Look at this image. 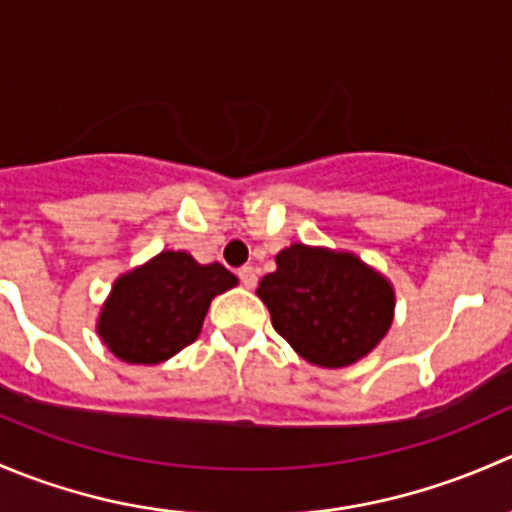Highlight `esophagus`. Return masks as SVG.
Returning <instances> with one entry per match:
<instances>
[{"instance_id": "esophagus-1", "label": "esophagus", "mask_w": 512, "mask_h": 512, "mask_svg": "<svg viewBox=\"0 0 512 512\" xmlns=\"http://www.w3.org/2000/svg\"><path fill=\"white\" fill-rule=\"evenodd\" d=\"M237 275H240L242 287L252 289V287L257 285V272H255V267H240V272H237Z\"/></svg>"}]
</instances>
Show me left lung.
Here are the masks:
<instances>
[{
    "label": "left lung",
    "instance_id": "obj_1",
    "mask_svg": "<svg viewBox=\"0 0 512 512\" xmlns=\"http://www.w3.org/2000/svg\"><path fill=\"white\" fill-rule=\"evenodd\" d=\"M275 262L257 297L277 334L304 361L344 369L379 347L396 309L389 277L354 252L302 242L277 252Z\"/></svg>",
    "mask_w": 512,
    "mask_h": 512
}]
</instances>
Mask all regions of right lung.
<instances>
[{
    "instance_id": "obj_1",
    "label": "right lung",
    "mask_w": 512,
    "mask_h": 512,
    "mask_svg": "<svg viewBox=\"0 0 512 512\" xmlns=\"http://www.w3.org/2000/svg\"><path fill=\"white\" fill-rule=\"evenodd\" d=\"M237 287L220 262L163 250L116 277L96 319V334L126 364H160L195 342L210 302Z\"/></svg>"
}]
</instances>
